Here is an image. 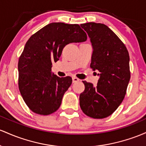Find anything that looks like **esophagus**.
<instances>
[{"instance_id": "1", "label": "esophagus", "mask_w": 146, "mask_h": 146, "mask_svg": "<svg viewBox=\"0 0 146 146\" xmlns=\"http://www.w3.org/2000/svg\"><path fill=\"white\" fill-rule=\"evenodd\" d=\"M79 81H80L79 78L75 77V76H73V77H72V82H73V83H76V82Z\"/></svg>"}]
</instances>
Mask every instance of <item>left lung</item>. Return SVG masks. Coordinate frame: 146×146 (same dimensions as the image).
<instances>
[{"label": "left lung", "instance_id": "left-lung-1", "mask_svg": "<svg viewBox=\"0 0 146 146\" xmlns=\"http://www.w3.org/2000/svg\"><path fill=\"white\" fill-rule=\"evenodd\" d=\"M92 47L91 68L98 72L97 86L83 81L80 107L94 119L109 117L123 100L130 78V56L119 38L107 25L96 23L81 24Z\"/></svg>", "mask_w": 146, "mask_h": 146}]
</instances>
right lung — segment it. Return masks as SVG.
I'll return each instance as SVG.
<instances>
[{
	"label": "right lung",
	"mask_w": 146,
	"mask_h": 146,
	"mask_svg": "<svg viewBox=\"0 0 146 146\" xmlns=\"http://www.w3.org/2000/svg\"><path fill=\"white\" fill-rule=\"evenodd\" d=\"M86 40V32L78 25L63 23L47 25L29 38L18 69L19 90L32 112L48 115L59 108L72 79L54 74L52 62L59 60L66 45Z\"/></svg>",
	"instance_id": "add662e5"
}]
</instances>
